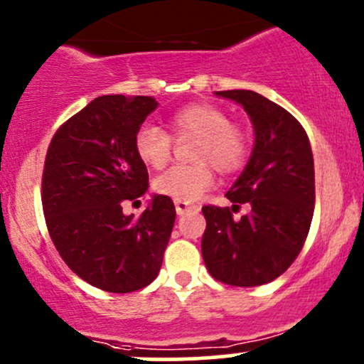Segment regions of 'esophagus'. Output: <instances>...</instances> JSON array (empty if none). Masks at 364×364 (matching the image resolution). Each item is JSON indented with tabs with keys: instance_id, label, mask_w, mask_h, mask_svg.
<instances>
[{
	"instance_id": "esophagus-1",
	"label": "esophagus",
	"mask_w": 364,
	"mask_h": 364,
	"mask_svg": "<svg viewBox=\"0 0 364 364\" xmlns=\"http://www.w3.org/2000/svg\"><path fill=\"white\" fill-rule=\"evenodd\" d=\"M174 205H176V213H178V215H183L185 213H188V210H193V213H198V210H200V207H198L197 203L178 200V198L174 200Z\"/></svg>"
}]
</instances>
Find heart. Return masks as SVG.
I'll use <instances>...</instances> for the list:
<instances>
[{
	"label": "heart",
	"instance_id": "1",
	"mask_svg": "<svg viewBox=\"0 0 364 364\" xmlns=\"http://www.w3.org/2000/svg\"><path fill=\"white\" fill-rule=\"evenodd\" d=\"M174 138H198L195 162L198 166H173L155 179V190L178 200H195L214 183L213 164L221 174H233L245 166L250 154L249 136L240 124L213 103H188L167 119ZM169 133L145 122L134 133V151L143 164L161 169L173 154Z\"/></svg>",
	"mask_w": 364,
	"mask_h": 364
}]
</instances>
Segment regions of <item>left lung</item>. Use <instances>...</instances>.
<instances>
[{
    "instance_id": "1",
    "label": "left lung",
    "mask_w": 364,
    "mask_h": 364,
    "mask_svg": "<svg viewBox=\"0 0 364 364\" xmlns=\"http://www.w3.org/2000/svg\"><path fill=\"white\" fill-rule=\"evenodd\" d=\"M235 100L254 124L249 164L226 197L203 205L202 257L218 282L259 287L285 273L304 247L314 213V162L304 127L290 112L249 90L215 91ZM245 203L240 220L232 213Z\"/></svg>"
}]
</instances>
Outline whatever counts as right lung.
<instances>
[{
  "instance_id": "right-lung-1",
  "label": "right lung",
  "mask_w": 364,
  "mask_h": 364,
  "mask_svg": "<svg viewBox=\"0 0 364 364\" xmlns=\"http://www.w3.org/2000/svg\"><path fill=\"white\" fill-rule=\"evenodd\" d=\"M157 105L103 95L63 122L46 151L41 200L51 240L79 278L105 292H134L157 278L176 221L166 195H154L139 218L122 213L149 190L134 133Z\"/></svg>"
}]
</instances>
